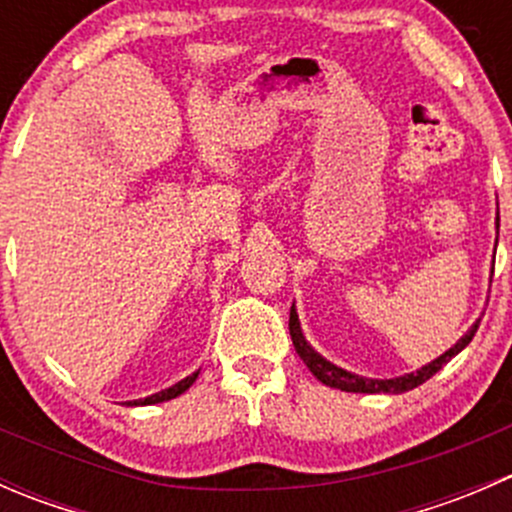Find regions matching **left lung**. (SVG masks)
<instances>
[{
  "label": "left lung",
  "mask_w": 512,
  "mask_h": 512,
  "mask_svg": "<svg viewBox=\"0 0 512 512\" xmlns=\"http://www.w3.org/2000/svg\"><path fill=\"white\" fill-rule=\"evenodd\" d=\"M478 324H480V319L473 324L471 329H468L466 334H463L461 339H458L456 344H453L451 349H448L446 354H441L438 359H433L431 364L421 366V369L411 371V374L396 376V379H366V376L352 374V371L342 369V366L332 364V361L324 359L322 354L314 352V349L307 344V339H304L294 304H292V309H289V334H292V344H294V349H297L299 359L307 364V369L312 371V374L317 376L322 384L332 386V389L352 391V394H404V391L416 389V386H421L423 381L431 379L438 369H443V366H446L453 356H456L458 352H463V349L471 344V339L476 337V332H478Z\"/></svg>",
  "instance_id": "obj_1"
}]
</instances>
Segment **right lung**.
Here are the masks:
<instances>
[{
  "mask_svg": "<svg viewBox=\"0 0 512 512\" xmlns=\"http://www.w3.org/2000/svg\"><path fill=\"white\" fill-rule=\"evenodd\" d=\"M198 374H200V369H198V371H193V374H190V376H185V379H180L178 384H173V386H170V389L158 391V394L146 396V399L128 401L126 406H151V404H160V401H170V399H175V396H180V394H183V391H188L190 386H193V381L198 379Z\"/></svg>",
  "mask_w": 512,
  "mask_h": 512,
  "instance_id": "1",
  "label": "right lung"
}]
</instances>
